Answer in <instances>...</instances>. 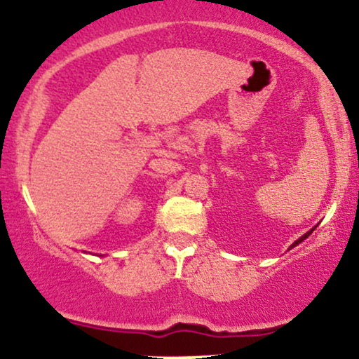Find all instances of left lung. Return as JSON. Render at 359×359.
Masks as SVG:
<instances>
[{
    "label": "left lung",
    "mask_w": 359,
    "mask_h": 359,
    "mask_svg": "<svg viewBox=\"0 0 359 359\" xmlns=\"http://www.w3.org/2000/svg\"><path fill=\"white\" fill-rule=\"evenodd\" d=\"M312 231H314V228H312V229H311V231H307L306 234H304V236H300V238H299V240H297V241H295V243H294V245H292V246H290V248H294V246H297V245H299V243H302V241H304V240H306V238H307V236H309V234H311Z\"/></svg>",
    "instance_id": "left-lung-1"
}]
</instances>
